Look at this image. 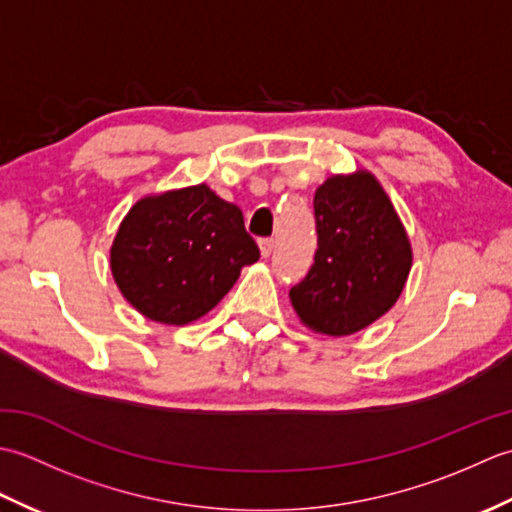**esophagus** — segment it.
<instances>
[{"mask_svg":"<svg viewBox=\"0 0 512 512\" xmlns=\"http://www.w3.org/2000/svg\"><path fill=\"white\" fill-rule=\"evenodd\" d=\"M259 250H262V257H270V255H273V250H275V239H273V237H264V239H259Z\"/></svg>","mask_w":512,"mask_h":512,"instance_id":"1","label":"esophagus"}]
</instances>
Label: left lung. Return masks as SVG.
Listing matches in <instances>:
<instances>
[{"label": "left lung", "instance_id": "obj_1", "mask_svg": "<svg viewBox=\"0 0 512 512\" xmlns=\"http://www.w3.org/2000/svg\"><path fill=\"white\" fill-rule=\"evenodd\" d=\"M317 253L290 288L292 308L314 332L345 336L394 306L411 270V246L372 173L332 176L314 193Z\"/></svg>", "mask_w": 512, "mask_h": 512}]
</instances>
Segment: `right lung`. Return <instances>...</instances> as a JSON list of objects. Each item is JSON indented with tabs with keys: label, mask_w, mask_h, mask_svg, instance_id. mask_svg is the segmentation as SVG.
Wrapping results in <instances>:
<instances>
[{
	"label": "right lung",
	"mask_w": 512,
	"mask_h": 512,
	"mask_svg": "<svg viewBox=\"0 0 512 512\" xmlns=\"http://www.w3.org/2000/svg\"><path fill=\"white\" fill-rule=\"evenodd\" d=\"M257 259L239 206L198 184L132 206L114 239L112 273L140 314L184 325L213 310Z\"/></svg>",
	"instance_id": "1"
}]
</instances>
